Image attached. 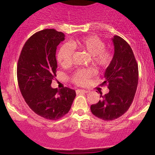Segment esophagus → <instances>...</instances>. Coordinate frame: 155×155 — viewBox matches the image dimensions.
Segmentation results:
<instances>
[{
  "instance_id": "obj_1",
  "label": "esophagus",
  "mask_w": 155,
  "mask_h": 155,
  "mask_svg": "<svg viewBox=\"0 0 155 155\" xmlns=\"http://www.w3.org/2000/svg\"><path fill=\"white\" fill-rule=\"evenodd\" d=\"M88 92V91L84 90H76V93L77 94H84V93Z\"/></svg>"
}]
</instances>
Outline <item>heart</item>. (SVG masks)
Returning <instances> with one entry per match:
<instances>
[{
    "mask_svg": "<svg viewBox=\"0 0 155 155\" xmlns=\"http://www.w3.org/2000/svg\"><path fill=\"white\" fill-rule=\"evenodd\" d=\"M69 45L61 46L57 52L56 59L62 67L71 65L73 54V49L82 50L91 55V61L94 65L100 69L107 68L113 61L114 54L111 50L105 48L106 44L96 36H87L81 39L73 40ZM94 71L91 68H82L72 75V82L76 85L85 86L94 75Z\"/></svg>",
    "mask_w": 155,
    "mask_h": 155,
    "instance_id": "heart-1",
    "label": "heart"
}]
</instances>
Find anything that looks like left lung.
Listing matches in <instances>:
<instances>
[{"label":"left lung","mask_w":155,"mask_h":155,"mask_svg":"<svg viewBox=\"0 0 155 155\" xmlns=\"http://www.w3.org/2000/svg\"><path fill=\"white\" fill-rule=\"evenodd\" d=\"M114 55L111 65L104 73L105 81L109 92L100 93L101 100L91 105L95 116L104 120L119 118L130 108L136 92L138 82V65L130 45L118 36H114Z\"/></svg>","instance_id":"left-lung-1"}]
</instances>
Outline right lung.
Here are the masks:
<instances>
[{
  "label": "right lung",
  "instance_id": "obj_1",
  "mask_svg": "<svg viewBox=\"0 0 155 155\" xmlns=\"http://www.w3.org/2000/svg\"><path fill=\"white\" fill-rule=\"evenodd\" d=\"M65 35L54 29L37 31L23 46L17 66L21 94L29 107L48 120H57L68 113L76 96L68 87H51L56 76L57 46Z\"/></svg>",
  "mask_w": 155,
  "mask_h": 155
}]
</instances>
